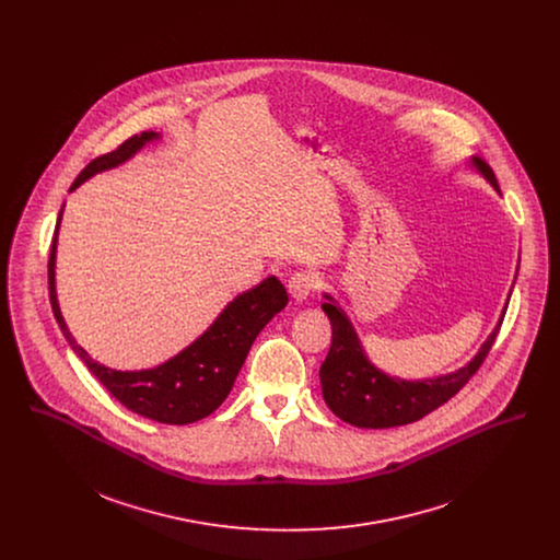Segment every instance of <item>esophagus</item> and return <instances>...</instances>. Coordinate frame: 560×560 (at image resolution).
Masks as SVG:
<instances>
[{
  "label": "esophagus",
  "mask_w": 560,
  "mask_h": 560,
  "mask_svg": "<svg viewBox=\"0 0 560 560\" xmlns=\"http://www.w3.org/2000/svg\"><path fill=\"white\" fill-rule=\"evenodd\" d=\"M319 287V276L313 271H298L291 276L287 289L295 302H306L308 295Z\"/></svg>",
  "instance_id": "1"
}]
</instances>
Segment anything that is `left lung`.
Instances as JSON below:
<instances>
[{
    "mask_svg": "<svg viewBox=\"0 0 560 560\" xmlns=\"http://www.w3.org/2000/svg\"><path fill=\"white\" fill-rule=\"evenodd\" d=\"M464 163L466 167L480 174L500 194L498 180L487 161L472 155ZM323 298L325 302L320 304V308L331 323V347L325 362L320 364V393L334 416L360 429H390L409 424L420 420L429 411L438 409L451 397H455L479 371L509 306L506 300L495 327L489 331L487 340L479 347V353L466 366L429 380H402L399 375H390L371 362L349 315L329 293H323Z\"/></svg>",
    "mask_w": 560,
    "mask_h": 560,
    "instance_id": "left-lung-1",
    "label": "left lung"
}]
</instances>
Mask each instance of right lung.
Returning a JSON list of instances; mask_svg holds the SVG:
<instances>
[{"label":"right lung","mask_w":560,"mask_h":560,"mask_svg":"<svg viewBox=\"0 0 560 560\" xmlns=\"http://www.w3.org/2000/svg\"><path fill=\"white\" fill-rule=\"evenodd\" d=\"M161 140L158 131H144L129 138L114 153L90 161L71 191H75L88 178L114 170L125 161L136 158L147 144ZM65 205L58 215L56 237L49 256V300L56 320L88 371L107 388V393L120 400L133 413L158 420L163 424H189L213 413L231 395L241 366L249 353L252 342L260 329L273 319L289 302L287 289L276 276L265 278L254 289L229 302L213 323L185 349L167 358L153 369L118 371L90 358V353L73 338L62 317L58 291H56V258H58V231L62 222Z\"/></svg>","instance_id":"obj_1"}]
</instances>
